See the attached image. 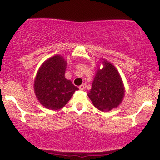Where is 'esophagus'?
<instances>
[{"mask_svg":"<svg viewBox=\"0 0 160 160\" xmlns=\"http://www.w3.org/2000/svg\"><path fill=\"white\" fill-rule=\"evenodd\" d=\"M79 89L80 90H84L85 89V85H81L79 86Z\"/></svg>","mask_w":160,"mask_h":160,"instance_id":"esophagus-1","label":"esophagus"}]
</instances>
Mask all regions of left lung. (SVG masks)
<instances>
[{
	"mask_svg": "<svg viewBox=\"0 0 160 160\" xmlns=\"http://www.w3.org/2000/svg\"><path fill=\"white\" fill-rule=\"evenodd\" d=\"M97 65L92 88L88 93L92 104L102 112L116 108L122 102L126 90L119 72L111 62L102 59Z\"/></svg>",
	"mask_w": 160,
	"mask_h": 160,
	"instance_id": "obj_1",
	"label": "left lung"
}]
</instances>
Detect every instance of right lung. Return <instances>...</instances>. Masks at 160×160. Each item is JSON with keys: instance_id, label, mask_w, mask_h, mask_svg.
<instances>
[{"instance_id": "1", "label": "right lung", "mask_w": 160, "mask_h": 160, "mask_svg": "<svg viewBox=\"0 0 160 160\" xmlns=\"http://www.w3.org/2000/svg\"><path fill=\"white\" fill-rule=\"evenodd\" d=\"M67 62L63 56L55 55L45 60L39 68L34 82L36 98L48 109L63 108L78 90L65 78Z\"/></svg>"}]
</instances>
